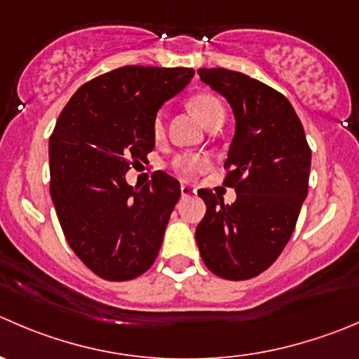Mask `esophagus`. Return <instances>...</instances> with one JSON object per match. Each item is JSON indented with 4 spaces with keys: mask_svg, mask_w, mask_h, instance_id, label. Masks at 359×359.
I'll return each instance as SVG.
<instances>
[{
    "mask_svg": "<svg viewBox=\"0 0 359 359\" xmlns=\"http://www.w3.org/2000/svg\"><path fill=\"white\" fill-rule=\"evenodd\" d=\"M194 193H196V189H194V187L187 186V184H182V186H180V194H182V196H191V194H194Z\"/></svg>",
    "mask_w": 359,
    "mask_h": 359,
    "instance_id": "1",
    "label": "esophagus"
}]
</instances>
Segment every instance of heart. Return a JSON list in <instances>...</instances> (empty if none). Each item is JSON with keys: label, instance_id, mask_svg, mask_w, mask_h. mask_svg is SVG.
<instances>
[{"label": "heart", "instance_id": "heart-1", "mask_svg": "<svg viewBox=\"0 0 359 359\" xmlns=\"http://www.w3.org/2000/svg\"><path fill=\"white\" fill-rule=\"evenodd\" d=\"M189 109L193 110L194 116L205 124V126H210L215 121L224 119V107L222 103L215 98L214 95H208V93H200V95H194L189 100ZM152 130H154L156 137H161L163 135V117L161 114H158L152 124ZM173 170L179 173L184 179H189L194 173H198L200 170H203L207 166V159L201 158V156H193V154H182L177 156L172 163Z\"/></svg>", "mask_w": 359, "mask_h": 359}]
</instances>
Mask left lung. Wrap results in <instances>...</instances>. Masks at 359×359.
I'll list each match as a JSON object with an SVG mask.
<instances>
[{"label":"left lung","instance_id":"left-lung-1","mask_svg":"<svg viewBox=\"0 0 359 359\" xmlns=\"http://www.w3.org/2000/svg\"><path fill=\"white\" fill-rule=\"evenodd\" d=\"M201 82L224 96L235 116V137L224 168V186L235 203L224 205L210 189L196 226L201 259L215 276L245 280L279 257L307 198L311 147L293 105L266 83L224 68H200Z\"/></svg>","mask_w":359,"mask_h":359}]
</instances>
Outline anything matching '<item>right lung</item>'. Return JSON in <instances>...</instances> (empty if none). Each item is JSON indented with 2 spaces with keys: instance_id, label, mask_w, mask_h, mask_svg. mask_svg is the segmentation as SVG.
I'll use <instances>...</instances> for the list:
<instances>
[{
  "instance_id": "right-lung-1",
  "label": "right lung",
  "mask_w": 359,
  "mask_h": 359,
  "mask_svg": "<svg viewBox=\"0 0 359 359\" xmlns=\"http://www.w3.org/2000/svg\"><path fill=\"white\" fill-rule=\"evenodd\" d=\"M193 68L123 66L83 83L48 140L50 196L73 252L105 280H131L154 263L180 184L152 173L130 186L131 166L154 149L156 114L191 82Z\"/></svg>"
}]
</instances>
